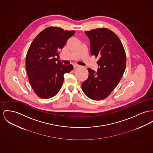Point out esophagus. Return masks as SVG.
<instances>
[{
	"label": "esophagus",
	"instance_id": "34e87169",
	"mask_svg": "<svg viewBox=\"0 0 153 153\" xmlns=\"http://www.w3.org/2000/svg\"><path fill=\"white\" fill-rule=\"evenodd\" d=\"M80 65H78V64H74V68H76L77 67H79Z\"/></svg>",
	"mask_w": 153,
	"mask_h": 153
}]
</instances>
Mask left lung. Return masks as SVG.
Here are the masks:
<instances>
[{
    "label": "left lung",
    "mask_w": 153,
    "mask_h": 153,
    "mask_svg": "<svg viewBox=\"0 0 153 153\" xmlns=\"http://www.w3.org/2000/svg\"><path fill=\"white\" fill-rule=\"evenodd\" d=\"M91 44V53L99 68H88V79L82 84L84 93L94 100L108 97L120 81L126 68V57L122 42L112 31L105 28L85 31Z\"/></svg>",
    "instance_id": "obj_1"
}]
</instances>
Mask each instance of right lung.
I'll use <instances>...</instances> for the list:
<instances>
[{
  "mask_svg": "<svg viewBox=\"0 0 153 153\" xmlns=\"http://www.w3.org/2000/svg\"><path fill=\"white\" fill-rule=\"evenodd\" d=\"M75 33L51 27L40 32L31 43L26 56V69L31 87L39 97L56 96L62 85L64 74L72 70V65L62 64L56 56Z\"/></svg>",
  "mask_w": 153,
  "mask_h": 153,
  "instance_id": "obj_1",
  "label": "right lung"
}]
</instances>
